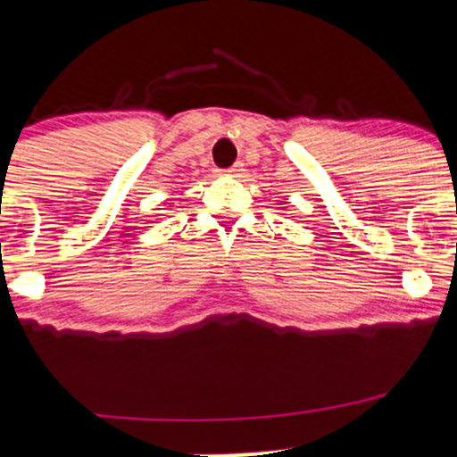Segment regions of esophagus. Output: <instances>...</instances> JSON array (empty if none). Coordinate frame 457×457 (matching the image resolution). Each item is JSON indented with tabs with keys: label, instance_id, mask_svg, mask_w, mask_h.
Masks as SVG:
<instances>
[{
	"label": "esophagus",
	"instance_id": "esophagus-1",
	"mask_svg": "<svg viewBox=\"0 0 457 457\" xmlns=\"http://www.w3.org/2000/svg\"><path fill=\"white\" fill-rule=\"evenodd\" d=\"M243 162H234V165L232 167H228V170H225V176H232V178H238V176H243Z\"/></svg>",
	"mask_w": 457,
	"mask_h": 457
}]
</instances>
